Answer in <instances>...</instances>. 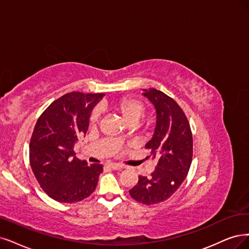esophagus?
<instances>
[{
  "mask_svg": "<svg viewBox=\"0 0 249 249\" xmlns=\"http://www.w3.org/2000/svg\"><path fill=\"white\" fill-rule=\"evenodd\" d=\"M107 166H108L109 168L115 169V170H117V169H122V168H123V165H122V164H119V163H107Z\"/></svg>",
  "mask_w": 249,
  "mask_h": 249,
  "instance_id": "34e87169",
  "label": "esophagus"
}]
</instances>
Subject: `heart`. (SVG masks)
<instances>
[{"mask_svg": "<svg viewBox=\"0 0 249 249\" xmlns=\"http://www.w3.org/2000/svg\"><path fill=\"white\" fill-rule=\"evenodd\" d=\"M110 108L119 113L123 117L125 121L130 125H136L140 120L144 116L146 107L140 99L134 97H123L116 103L110 105ZM100 110L95 107L91 110L89 116L90 124L94 125L99 121Z\"/></svg>", "mask_w": 249, "mask_h": 249, "instance_id": "b5f03b06", "label": "heart"}]
</instances>
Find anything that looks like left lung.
<instances>
[{
    "label": "left lung",
    "mask_w": 249,
    "mask_h": 249,
    "mask_svg": "<svg viewBox=\"0 0 249 249\" xmlns=\"http://www.w3.org/2000/svg\"><path fill=\"white\" fill-rule=\"evenodd\" d=\"M143 91L157 113L155 133L145 149L158 162L150 177H139L129 194L140 203L153 205L170 198L188 176L193 136L188 118L176 100L157 89Z\"/></svg>",
    "instance_id": "1"
}]
</instances>
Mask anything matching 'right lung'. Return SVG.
I'll use <instances>...</instances> for the list:
<instances>
[{
  "label": "right lung",
  "instance_id": "1",
  "mask_svg": "<svg viewBox=\"0 0 249 249\" xmlns=\"http://www.w3.org/2000/svg\"><path fill=\"white\" fill-rule=\"evenodd\" d=\"M103 93L70 92L39 117L30 142V164L40 187L61 203H75L94 192L103 165L81 161L72 146L89 126L92 108Z\"/></svg>",
  "mask_w": 249,
  "mask_h": 249
}]
</instances>
